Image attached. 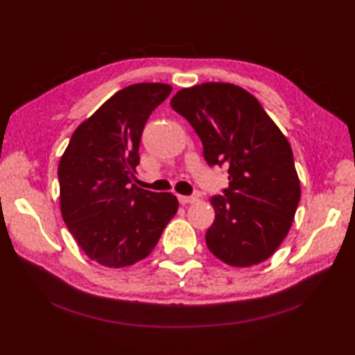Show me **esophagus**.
Instances as JSON below:
<instances>
[{
	"label": "esophagus",
	"instance_id": "34e87169",
	"mask_svg": "<svg viewBox=\"0 0 355 355\" xmlns=\"http://www.w3.org/2000/svg\"><path fill=\"white\" fill-rule=\"evenodd\" d=\"M197 197L196 196H178V202L181 205H189V203H194L197 202Z\"/></svg>",
	"mask_w": 355,
	"mask_h": 355
}]
</instances>
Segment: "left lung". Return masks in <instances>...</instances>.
<instances>
[{
    "instance_id": "obj_1",
    "label": "left lung",
    "mask_w": 355,
    "mask_h": 355,
    "mask_svg": "<svg viewBox=\"0 0 355 355\" xmlns=\"http://www.w3.org/2000/svg\"><path fill=\"white\" fill-rule=\"evenodd\" d=\"M171 107L198 135L206 162L227 166L229 187L210 198V252L232 267L263 263L286 238L300 200L286 136L259 101L234 84L182 88Z\"/></svg>"
}]
</instances>
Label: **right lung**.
Listing matches in <instances>:
<instances>
[{
  "instance_id": "right-lung-1",
  "label": "right lung",
  "mask_w": 355,
  "mask_h": 355,
  "mask_svg": "<svg viewBox=\"0 0 355 355\" xmlns=\"http://www.w3.org/2000/svg\"><path fill=\"white\" fill-rule=\"evenodd\" d=\"M171 91L159 83L117 91L76 128L60 158L64 222L88 258L104 267L123 268L146 258L177 213L174 194L132 184L144 128Z\"/></svg>"
}]
</instances>
